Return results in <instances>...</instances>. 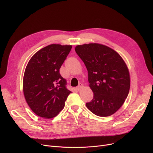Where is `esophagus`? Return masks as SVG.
Returning a JSON list of instances; mask_svg holds the SVG:
<instances>
[{
  "instance_id": "esophagus-1",
  "label": "esophagus",
  "mask_w": 153,
  "mask_h": 153,
  "mask_svg": "<svg viewBox=\"0 0 153 153\" xmlns=\"http://www.w3.org/2000/svg\"><path fill=\"white\" fill-rule=\"evenodd\" d=\"M82 87H83V84H81V83H80V84L78 85V86L76 87V90L78 91H81V90L82 89Z\"/></svg>"
}]
</instances>
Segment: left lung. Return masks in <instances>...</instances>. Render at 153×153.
<instances>
[{
    "mask_svg": "<svg viewBox=\"0 0 153 153\" xmlns=\"http://www.w3.org/2000/svg\"><path fill=\"white\" fill-rule=\"evenodd\" d=\"M75 51L88 71L94 92L87 108L96 115L108 117L122 107L130 87V74L122 58L111 48L97 43L78 45Z\"/></svg>",
    "mask_w": 153,
    "mask_h": 153,
    "instance_id": "1",
    "label": "left lung"
}]
</instances>
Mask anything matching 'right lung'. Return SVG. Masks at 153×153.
Returning a JSON list of instances; mask_svg holds the SVG:
<instances>
[{"label":"right lung","mask_w":153,"mask_h":153,"mask_svg":"<svg viewBox=\"0 0 153 153\" xmlns=\"http://www.w3.org/2000/svg\"><path fill=\"white\" fill-rule=\"evenodd\" d=\"M71 48V45H48L36 52L27 64L23 93L28 106L40 117H56L71 92L66 87V80L59 73Z\"/></svg>","instance_id":"add662e5"}]
</instances>
